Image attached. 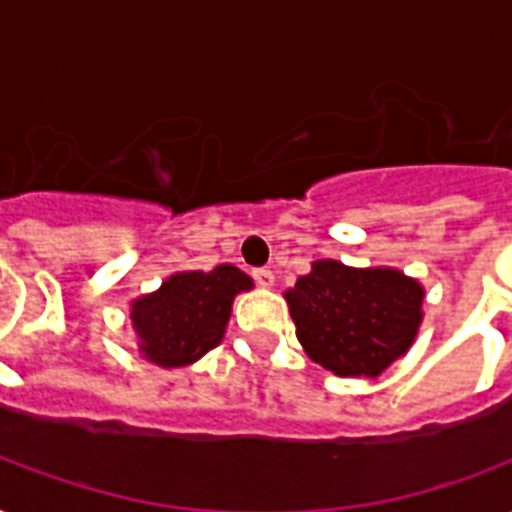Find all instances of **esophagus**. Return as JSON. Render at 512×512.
I'll return each instance as SVG.
<instances>
[{
	"instance_id": "obj_1",
	"label": "esophagus",
	"mask_w": 512,
	"mask_h": 512,
	"mask_svg": "<svg viewBox=\"0 0 512 512\" xmlns=\"http://www.w3.org/2000/svg\"><path fill=\"white\" fill-rule=\"evenodd\" d=\"M252 279H255L260 287H273V271H268V268H255V271H252Z\"/></svg>"
}]
</instances>
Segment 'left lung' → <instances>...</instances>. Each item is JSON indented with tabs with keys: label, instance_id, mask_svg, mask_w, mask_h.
I'll list each match as a JSON object with an SVG mask.
<instances>
[{
	"label": "left lung",
	"instance_id": "obj_1",
	"mask_svg": "<svg viewBox=\"0 0 512 512\" xmlns=\"http://www.w3.org/2000/svg\"><path fill=\"white\" fill-rule=\"evenodd\" d=\"M284 297L316 364L340 377H377L412 348L425 289L396 268L316 260Z\"/></svg>",
	"mask_w": 512,
	"mask_h": 512
}]
</instances>
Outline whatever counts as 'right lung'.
Instances as JSON below:
<instances>
[{
    "instance_id": "right-lung-1",
    "label": "right lung",
    "mask_w": 512,
    "mask_h": 512,
    "mask_svg": "<svg viewBox=\"0 0 512 512\" xmlns=\"http://www.w3.org/2000/svg\"><path fill=\"white\" fill-rule=\"evenodd\" d=\"M252 289L236 265L172 273L162 287L132 303L140 353L159 366H188L220 345L233 297Z\"/></svg>"
}]
</instances>
